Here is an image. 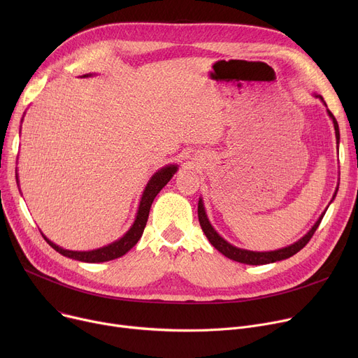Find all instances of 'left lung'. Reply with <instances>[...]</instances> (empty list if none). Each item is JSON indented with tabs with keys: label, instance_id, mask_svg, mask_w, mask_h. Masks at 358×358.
Listing matches in <instances>:
<instances>
[{
	"label": "left lung",
	"instance_id": "1",
	"mask_svg": "<svg viewBox=\"0 0 358 358\" xmlns=\"http://www.w3.org/2000/svg\"><path fill=\"white\" fill-rule=\"evenodd\" d=\"M313 96L316 99L321 100L325 107H327V103L324 100V97L321 96V94H313ZM327 113L328 116L331 117L332 123H334V129H335V138H336V143L340 145V127H338V122L336 119L334 117L332 113L327 108ZM338 185H340V182H338ZM338 185L335 189V193L332 196V200L335 199L336 196V192H338ZM331 200V201H332ZM197 213H199V222H200V227L204 232V235L208 236L209 242L212 243V245L219 251L222 252L224 257H228L229 259H234L236 262H242V264H248V266H262V264H270V262H275V261H281V259H286V258H290L293 257L296 252H299L300 250H302L306 243L310 241V238L313 236L315 231L317 229L319 223H321L325 212L319 216V219L315 222L313 227L309 229V232L300 238L299 241H296L294 243H292V245H287L285 248H280V250H274V251H264V252H259V251H250V250H243V248H238L235 245H232V243H229L227 239H223L217 232L216 229L212 227V223L209 222V217L208 215H206V209H204V204H203V199L200 197L199 199V209H197Z\"/></svg>",
	"mask_w": 358,
	"mask_h": 358
}]
</instances>
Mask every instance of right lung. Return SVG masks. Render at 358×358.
<instances>
[{"label": "right lung", "instance_id": "add662e5", "mask_svg": "<svg viewBox=\"0 0 358 358\" xmlns=\"http://www.w3.org/2000/svg\"><path fill=\"white\" fill-rule=\"evenodd\" d=\"M92 75L94 73H85V75H83V78L92 77ZM177 169H178V165L169 164V165H165L161 169H158V171L152 177H150V180L148 181L145 190L142 193L138 213H136L134 224H131L130 229L120 239L108 243V245H106V247H101V248H97V250H91V251H69V250H64L59 245H56L55 242H52L50 239H48L43 235V232H41V234L45 238V241L49 243V245L55 251H58L59 254H62L64 257L77 259V261H83V262H104V261H110V259H116V258L124 255L129 250H131L136 245L138 241L141 239V236L143 234L145 227H146L149 210H150V206H152L154 199L166 185V182L174 177V174L177 173ZM17 182H18V177H17Z\"/></svg>", "mask_w": 358, "mask_h": 358}]
</instances>
